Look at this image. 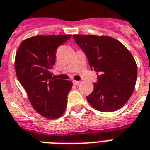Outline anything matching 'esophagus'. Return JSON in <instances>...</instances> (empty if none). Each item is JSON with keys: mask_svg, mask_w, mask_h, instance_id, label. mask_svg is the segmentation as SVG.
I'll use <instances>...</instances> for the list:
<instances>
[{"mask_svg": "<svg viewBox=\"0 0 150 150\" xmlns=\"http://www.w3.org/2000/svg\"><path fill=\"white\" fill-rule=\"evenodd\" d=\"M80 81H77V80H73V83L74 85H78V84H80Z\"/></svg>", "mask_w": 150, "mask_h": 150, "instance_id": "1", "label": "esophagus"}]
</instances>
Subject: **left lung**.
<instances>
[{
	"label": "left lung",
	"instance_id": "1",
	"mask_svg": "<svg viewBox=\"0 0 150 150\" xmlns=\"http://www.w3.org/2000/svg\"><path fill=\"white\" fill-rule=\"evenodd\" d=\"M86 54L97 82L86 100L101 112H113L124 106L134 90L137 66L134 58L120 42L106 36L73 35Z\"/></svg>",
	"mask_w": 150,
	"mask_h": 150
}]
</instances>
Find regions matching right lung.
<instances>
[{
	"label": "right lung",
	"instance_id": "1",
	"mask_svg": "<svg viewBox=\"0 0 150 150\" xmlns=\"http://www.w3.org/2000/svg\"><path fill=\"white\" fill-rule=\"evenodd\" d=\"M70 38L71 35L32 37L22 42L16 54L17 79L33 108L47 119L61 117L72 88L71 81L55 79L51 73L57 48Z\"/></svg>",
	"mask_w": 150,
	"mask_h": 150
}]
</instances>
